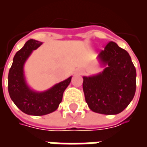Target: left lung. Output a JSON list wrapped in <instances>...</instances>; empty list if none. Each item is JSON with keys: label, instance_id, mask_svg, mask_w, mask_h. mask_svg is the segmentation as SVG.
<instances>
[{"label": "left lung", "instance_id": "obj_1", "mask_svg": "<svg viewBox=\"0 0 147 147\" xmlns=\"http://www.w3.org/2000/svg\"><path fill=\"white\" fill-rule=\"evenodd\" d=\"M98 58L105 70L97 76L83 77V89L89 108L98 113H121L134 98L136 70L128 53L109 42Z\"/></svg>", "mask_w": 147, "mask_h": 147}]
</instances>
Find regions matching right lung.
<instances>
[{
	"label": "right lung",
	"instance_id": "add662e5",
	"mask_svg": "<svg viewBox=\"0 0 147 147\" xmlns=\"http://www.w3.org/2000/svg\"><path fill=\"white\" fill-rule=\"evenodd\" d=\"M41 44L42 42L36 40H28L15 55L8 77V93L15 105L24 113L33 116H42L54 112L71 80V77H69L45 92H34L29 89L24 80V64L31 52Z\"/></svg>",
	"mask_w": 147,
	"mask_h": 147
}]
</instances>
